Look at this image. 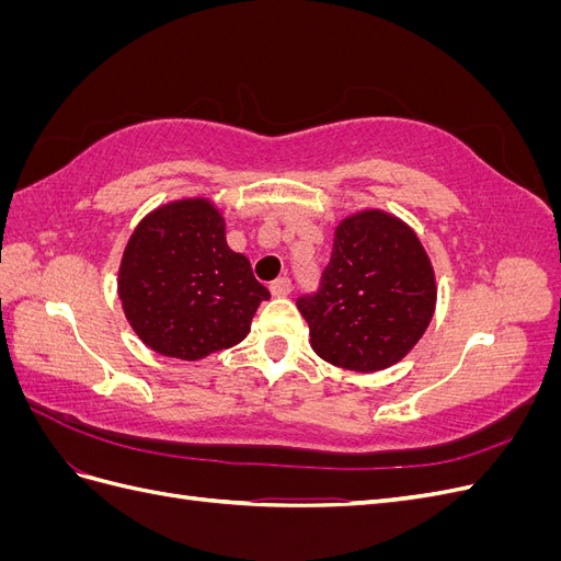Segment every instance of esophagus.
I'll list each match as a JSON object with an SVG mask.
<instances>
[{"mask_svg": "<svg viewBox=\"0 0 561 561\" xmlns=\"http://www.w3.org/2000/svg\"><path fill=\"white\" fill-rule=\"evenodd\" d=\"M268 290H271V295H274V297H287V295L293 293V283H290V278L283 276V278H276L274 283H271Z\"/></svg>", "mask_w": 561, "mask_h": 561, "instance_id": "esophagus-1", "label": "esophagus"}]
</instances>
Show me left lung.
<instances>
[{
  "label": "left lung",
  "instance_id": "1",
  "mask_svg": "<svg viewBox=\"0 0 561 561\" xmlns=\"http://www.w3.org/2000/svg\"><path fill=\"white\" fill-rule=\"evenodd\" d=\"M435 301V271L414 229L369 208L336 225L320 290L301 297L297 309L322 360L351 371H379L416 346Z\"/></svg>",
  "mask_w": 561,
  "mask_h": 561
}]
</instances>
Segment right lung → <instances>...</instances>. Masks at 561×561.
Segmentation results:
<instances>
[{
	"label": "right lung",
	"instance_id": "1",
	"mask_svg": "<svg viewBox=\"0 0 561 561\" xmlns=\"http://www.w3.org/2000/svg\"><path fill=\"white\" fill-rule=\"evenodd\" d=\"M116 290L145 346L190 363L241 344L271 297L245 254L227 245L225 215L206 196L163 203L140 219Z\"/></svg>",
	"mask_w": 561,
	"mask_h": 561
}]
</instances>
